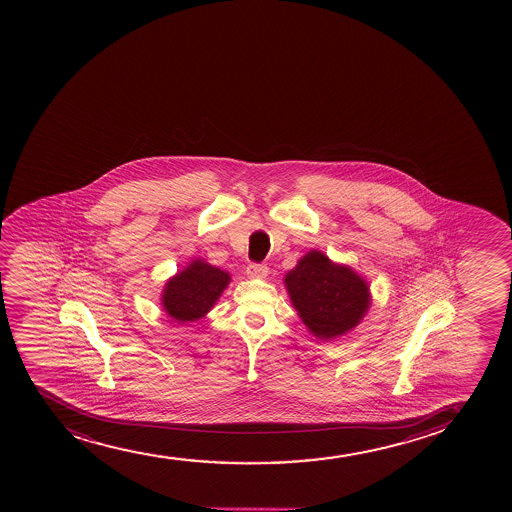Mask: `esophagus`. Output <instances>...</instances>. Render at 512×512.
I'll return each mask as SVG.
<instances>
[{
    "instance_id": "1",
    "label": "esophagus",
    "mask_w": 512,
    "mask_h": 512,
    "mask_svg": "<svg viewBox=\"0 0 512 512\" xmlns=\"http://www.w3.org/2000/svg\"><path fill=\"white\" fill-rule=\"evenodd\" d=\"M247 275L253 278H266L268 266L261 265V263H251V265L247 266Z\"/></svg>"
}]
</instances>
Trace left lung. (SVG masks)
<instances>
[{"mask_svg": "<svg viewBox=\"0 0 512 512\" xmlns=\"http://www.w3.org/2000/svg\"><path fill=\"white\" fill-rule=\"evenodd\" d=\"M283 282L302 323L321 340L345 335L371 307L364 278L350 266L336 265L321 251H309L299 259Z\"/></svg>", "mask_w": 512, "mask_h": 512, "instance_id": "8db88e82", "label": "left lung"}]
</instances>
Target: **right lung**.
<instances>
[{
	"label": "right lung",
	"instance_id": "add662e5",
	"mask_svg": "<svg viewBox=\"0 0 512 512\" xmlns=\"http://www.w3.org/2000/svg\"><path fill=\"white\" fill-rule=\"evenodd\" d=\"M229 282L227 271L194 259L165 283L162 306L177 323L198 321L215 306Z\"/></svg>",
	"mask_w": 512,
	"mask_h": 512
}]
</instances>
